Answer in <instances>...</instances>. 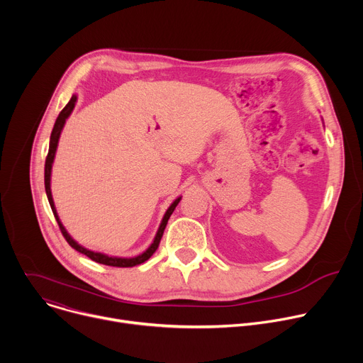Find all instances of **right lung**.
Returning a JSON list of instances; mask_svg holds the SVG:
<instances>
[{
  "instance_id": "add662e5",
  "label": "right lung",
  "mask_w": 363,
  "mask_h": 363,
  "mask_svg": "<svg viewBox=\"0 0 363 363\" xmlns=\"http://www.w3.org/2000/svg\"><path fill=\"white\" fill-rule=\"evenodd\" d=\"M76 100H77V97L73 94L72 99H70V101L65 106V109L60 112L59 118L56 119L53 132H51V136H50V146H48V153H47V158H45V167H44V186H45V194H47V198H48L51 210H53V214H55V217H56V221H57V224H59V228H60L63 237L66 238V241H67L76 251H79V252L87 255V257L90 258V260H93V262H96V263H100V264L112 266V267H133V266L142 264V263H145V262L147 260V258H149L155 251H157V248H158V245H160V242H161V238H162V235H164L165 227H167V224H168V220H169V217L172 216L174 210L177 208L178 202L181 201V196L177 198V199L171 203L169 208L167 210V213H165V216H164V218H162V223H161V225H160V228H158V233H157V235H155V240H153V242L150 244V247H149L146 251H143L140 255H138V257H132V258L109 257V255H106V254L94 252V251H90V250H87V248L79 245V244L69 235V233L66 231V228H65L63 224L60 223V218H59V216H57V213H56V206H55V202H53V196H51V189H50L51 165H53V161H55V155H56L59 138H60L62 129H63V126H65V123H66V119L70 116L72 111L74 109Z\"/></svg>"
}]
</instances>
